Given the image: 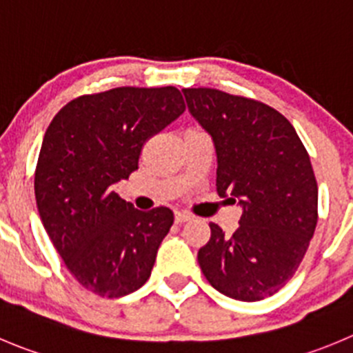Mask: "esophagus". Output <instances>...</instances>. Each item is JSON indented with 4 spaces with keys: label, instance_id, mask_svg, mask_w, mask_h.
<instances>
[{
    "label": "esophagus",
    "instance_id": "esophagus-1",
    "mask_svg": "<svg viewBox=\"0 0 353 353\" xmlns=\"http://www.w3.org/2000/svg\"><path fill=\"white\" fill-rule=\"evenodd\" d=\"M192 220V216H190L189 213H183V211H174V221L176 223H185V221H190Z\"/></svg>",
    "mask_w": 353,
    "mask_h": 353
}]
</instances>
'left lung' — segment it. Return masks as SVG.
I'll list each match as a JSON object with an SVG mask.
<instances>
[{
    "label": "left lung",
    "mask_w": 353,
    "mask_h": 353,
    "mask_svg": "<svg viewBox=\"0 0 353 353\" xmlns=\"http://www.w3.org/2000/svg\"><path fill=\"white\" fill-rule=\"evenodd\" d=\"M189 112L216 150V190L239 203V229L211 237L197 253L208 283L225 296L260 301L286 286L317 225L310 157L281 112L220 90L185 88Z\"/></svg>",
    "instance_id": "left-lung-1"
}]
</instances>
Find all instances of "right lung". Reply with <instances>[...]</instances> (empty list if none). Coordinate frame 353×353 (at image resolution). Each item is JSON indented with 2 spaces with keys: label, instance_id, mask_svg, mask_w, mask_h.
Listing matches in <instances>:
<instances>
[{
  "label": "right lung",
  "instance_id": "add662e5",
  "mask_svg": "<svg viewBox=\"0 0 353 353\" xmlns=\"http://www.w3.org/2000/svg\"><path fill=\"white\" fill-rule=\"evenodd\" d=\"M183 110L174 86H123L70 100L46 130L34 174L39 216L74 279L99 296L121 298L150 277L173 211L135 210L112 185L139 170L143 143Z\"/></svg>",
  "mask_w": 353,
  "mask_h": 353
}]
</instances>
